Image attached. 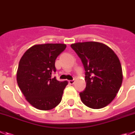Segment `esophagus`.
I'll return each mask as SVG.
<instances>
[{"mask_svg":"<svg viewBox=\"0 0 135 135\" xmlns=\"http://www.w3.org/2000/svg\"><path fill=\"white\" fill-rule=\"evenodd\" d=\"M74 83H75V80H70V81H69V83H70V85H73Z\"/></svg>","mask_w":135,"mask_h":135,"instance_id":"esophagus-1","label":"esophagus"}]
</instances>
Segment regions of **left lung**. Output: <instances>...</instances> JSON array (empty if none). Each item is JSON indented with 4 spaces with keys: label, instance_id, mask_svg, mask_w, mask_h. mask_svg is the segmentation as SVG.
<instances>
[{
    "label": "left lung",
    "instance_id": "8db88e82",
    "mask_svg": "<svg viewBox=\"0 0 135 135\" xmlns=\"http://www.w3.org/2000/svg\"><path fill=\"white\" fill-rule=\"evenodd\" d=\"M71 47L81 58L85 71L86 88L79 93L81 100L94 109L106 107L116 97L123 82L119 57L101 42H77Z\"/></svg>",
    "mask_w": 135,
    "mask_h": 135
}]
</instances>
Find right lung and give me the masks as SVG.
<instances>
[{"label": "right lung", "instance_id": "add662e5", "mask_svg": "<svg viewBox=\"0 0 135 135\" xmlns=\"http://www.w3.org/2000/svg\"><path fill=\"white\" fill-rule=\"evenodd\" d=\"M65 44H36L26 51L18 64L16 80L25 99L35 108L51 110L61 101L68 81L52 78L55 61L65 49Z\"/></svg>", "mask_w": 135, "mask_h": 135}]
</instances>
